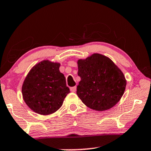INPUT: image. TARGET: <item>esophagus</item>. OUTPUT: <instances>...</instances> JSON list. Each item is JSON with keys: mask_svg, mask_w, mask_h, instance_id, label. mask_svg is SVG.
<instances>
[{"mask_svg": "<svg viewBox=\"0 0 151 151\" xmlns=\"http://www.w3.org/2000/svg\"><path fill=\"white\" fill-rule=\"evenodd\" d=\"M76 90H77V86H74V87L70 88V91H71V92H72V93L75 92Z\"/></svg>", "mask_w": 151, "mask_h": 151, "instance_id": "obj_1", "label": "esophagus"}]
</instances>
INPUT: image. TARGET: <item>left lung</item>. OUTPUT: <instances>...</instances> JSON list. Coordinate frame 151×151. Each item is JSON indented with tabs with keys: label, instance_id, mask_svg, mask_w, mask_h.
I'll return each instance as SVG.
<instances>
[{
	"label": "left lung",
	"instance_id": "1",
	"mask_svg": "<svg viewBox=\"0 0 151 151\" xmlns=\"http://www.w3.org/2000/svg\"><path fill=\"white\" fill-rule=\"evenodd\" d=\"M77 65L81 81L77 94L86 106L102 111L119 102L127 81L121 70L109 58L93 53L86 59H79Z\"/></svg>",
	"mask_w": 151,
	"mask_h": 151
}]
</instances>
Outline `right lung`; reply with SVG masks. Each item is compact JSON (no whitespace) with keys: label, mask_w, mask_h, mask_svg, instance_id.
Returning <instances> with one entry per match:
<instances>
[{"label":"right lung","mask_w":151,"mask_h":151,"mask_svg":"<svg viewBox=\"0 0 151 151\" xmlns=\"http://www.w3.org/2000/svg\"><path fill=\"white\" fill-rule=\"evenodd\" d=\"M60 64L44 60L34 65L23 83L22 92L30 109L43 116L58 110L69 93L65 77L59 70Z\"/></svg>","instance_id":"1"}]
</instances>
